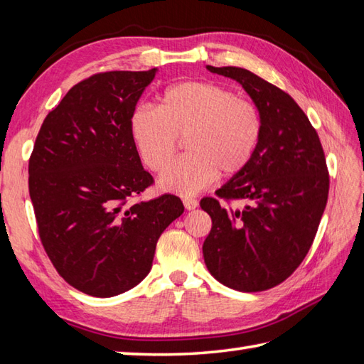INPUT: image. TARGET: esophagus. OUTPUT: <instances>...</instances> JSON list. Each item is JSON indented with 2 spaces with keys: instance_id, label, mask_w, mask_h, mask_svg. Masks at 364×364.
Returning <instances> with one entry per match:
<instances>
[{
  "instance_id": "1",
  "label": "esophagus",
  "mask_w": 364,
  "mask_h": 364,
  "mask_svg": "<svg viewBox=\"0 0 364 364\" xmlns=\"http://www.w3.org/2000/svg\"><path fill=\"white\" fill-rule=\"evenodd\" d=\"M183 203H184V208H186V210H196V208L198 206V202L196 198H189V197H186V198H183Z\"/></svg>"
}]
</instances>
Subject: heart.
<instances>
[{
	"instance_id": "heart-1",
	"label": "heart",
	"mask_w": 364,
	"mask_h": 364,
	"mask_svg": "<svg viewBox=\"0 0 364 364\" xmlns=\"http://www.w3.org/2000/svg\"><path fill=\"white\" fill-rule=\"evenodd\" d=\"M262 133L257 105L228 87L184 81L166 89L159 107L142 105L131 115V134L144 164L162 172L187 139L190 153L161 176L162 189L192 196L218 173L235 176L252 161Z\"/></svg>"
}]
</instances>
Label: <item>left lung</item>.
Instances as JSON below:
<instances>
[{
    "mask_svg": "<svg viewBox=\"0 0 364 364\" xmlns=\"http://www.w3.org/2000/svg\"><path fill=\"white\" fill-rule=\"evenodd\" d=\"M208 70L236 80L257 105L262 133L247 167L200 202L213 227L205 264L222 284L258 292L283 283L311 249L326 210L330 176L316 129L294 98L239 67ZM242 201L245 206L230 208Z\"/></svg>",
    "mask_w": 364,
    "mask_h": 364,
    "instance_id": "1",
    "label": "left lung"
}]
</instances>
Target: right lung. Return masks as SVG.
<instances>
[{
	"label": "right lung",
	"mask_w": 364,
	"mask_h": 364,
	"mask_svg": "<svg viewBox=\"0 0 364 364\" xmlns=\"http://www.w3.org/2000/svg\"><path fill=\"white\" fill-rule=\"evenodd\" d=\"M154 75L103 72L75 84L45 117L29 158L43 249L68 284L94 297L141 283L161 233L184 211L172 194L141 200L154 180L139 158L131 115Z\"/></svg>",
	"instance_id": "right-lung-1"
}]
</instances>
